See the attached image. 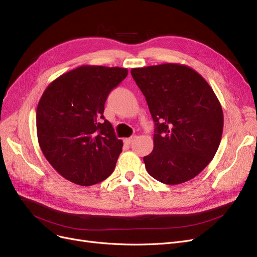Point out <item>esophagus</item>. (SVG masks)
<instances>
[{"label": "esophagus", "instance_id": "1", "mask_svg": "<svg viewBox=\"0 0 257 257\" xmlns=\"http://www.w3.org/2000/svg\"><path fill=\"white\" fill-rule=\"evenodd\" d=\"M135 138L136 137H131V138H128V139H125V140H123V142H125L126 144H131L132 143V141H134L135 140Z\"/></svg>", "mask_w": 257, "mask_h": 257}]
</instances>
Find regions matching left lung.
I'll return each instance as SVG.
<instances>
[{
    "label": "left lung",
    "mask_w": 257,
    "mask_h": 257,
    "mask_svg": "<svg viewBox=\"0 0 257 257\" xmlns=\"http://www.w3.org/2000/svg\"><path fill=\"white\" fill-rule=\"evenodd\" d=\"M155 121L154 150L143 160L160 183L179 185L198 175L216 155L223 111L207 81L176 63L132 68Z\"/></svg>",
    "instance_id": "left-lung-1"
}]
</instances>
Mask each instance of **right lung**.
I'll use <instances>...</instances> for the list:
<instances>
[{
  "mask_svg": "<svg viewBox=\"0 0 257 257\" xmlns=\"http://www.w3.org/2000/svg\"><path fill=\"white\" fill-rule=\"evenodd\" d=\"M121 67L82 65L52 81L36 110L38 143L53 169L73 184L109 177L122 141L103 116L107 95L127 77Z\"/></svg>",
  "mask_w": 257,
  "mask_h": 257,
  "instance_id": "add662e5",
  "label": "right lung"
}]
</instances>
